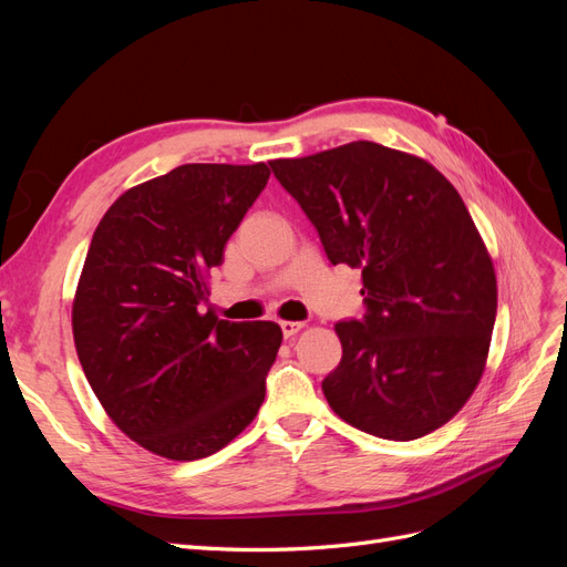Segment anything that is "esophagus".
I'll list each match as a JSON object with an SVG mask.
<instances>
[{
	"label": "esophagus",
	"mask_w": 567,
	"mask_h": 567,
	"mask_svg": "<svg viewBox=\"0 0 567 567\" xmlns=\"http://www.w3.org/2000/svg\"><path fill=\"white\" fill-rule=\"evenodd\" d=\"M279 326H281V333H284V338H293V336L302 329V323H300V321H281Z\"/></svg>",
	"instance_id": "esophagus-1"
}]
</instances>
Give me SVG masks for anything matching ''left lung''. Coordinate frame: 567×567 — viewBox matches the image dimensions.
<instances>
[{
	"label": "left lung",
	"instance_id": "8db88e82",
	"mask_svg": "<svg viewBox=\"0 0 567 567\" xmlns=\"http://www.w3.org/2000/svg\"><path fill=\"white\" fill-rule=\"evenodd\" d=\"M269 165L329 262L362 269L364 317L336 323L326 402L383 440L437 431L483 375L496 319L494 267L458 192L431 163L373 142Z\"/></svg>",
	"mask_w": 567,
	"mask_h": 567
}]
</instances>
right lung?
<instances>
[{
  "label": "right lung",
  "instance_id": "right-lung-1",
  "mask_svg": "<svg viewBox=\"0 0 567 567\" xmlns=\"http://www.w3.org/2000/svg\"><path fill=\"white\" fill-rule=\"evenodd\" d=\"M267 179L265 163L179 165L120 196L92 236L73 302L78 357L113 423L153 454L210 456L265 402L281 329L200 305Z\"/></svg>",
  "mask_w": 567,
  "mask_h": 567
}]
</instances>
